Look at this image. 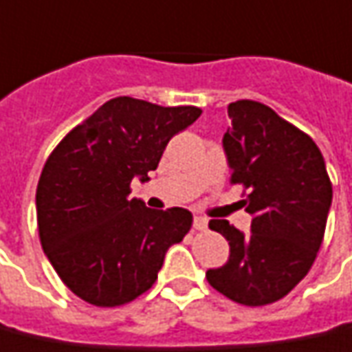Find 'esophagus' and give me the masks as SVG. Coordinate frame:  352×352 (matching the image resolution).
Here are the masks:
<instances>
[{
    "mask_svg": "<svg viewBox=\"0 0 352 352\" xmlns=\"http://www.w3.org/2000/svg\"><path fill=\"white\" fill-rule=\"evenodd\" d=\"M194 228H196V230H206V228H208V219L194 217Z\"/></svg>",
    "mask_w": 352,
    "mask_h": 352,
    "instance_id": "obj_1",
    "label": "esophagus"
}]
</instances>
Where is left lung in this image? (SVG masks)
<instances>
[{"label":"left lung","instance_id":"left-lung-1","mask_svg":"<svg viewBox=\"0 0 352 352\" xmlns=\"http://www.w3.org/2000/svg\"><path fill=\"white\" fill-rule=\"evenodd\" d=\"M228 118L232 125L223 146L230 183L244 186L252 232L244 236L225 219H211V230L228 240L230 257L206 278L234 303L263 307L286 297L313 267L331 206V181L313 139L270 107L236 100L228 104Z\"/></svg>","mask_w":352,"mask_h":352}]
</instances>
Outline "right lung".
Wrapping results in <instances>:
<instances>
[{
	"mask_svg": "<svg viewBox=\"0 0 352 352\" xmlns=\"http://www.w3.org/2000/svg\"><path fill=\"white\" fill-rule=\"evenodd\" d=\"M198 107L116 97L68 131L49 154L36 190L41 248L58 278L95 307H120L148 292L169 245L192 227L183 208L151 210L131 198L169 139L200 118Z\"/></svg>",
	"mask_w": 352,
	"mask_h": 352,
	"instance_id": "1",
	"label": "right lung"
}]
</instances>
